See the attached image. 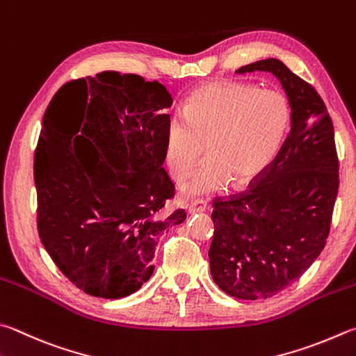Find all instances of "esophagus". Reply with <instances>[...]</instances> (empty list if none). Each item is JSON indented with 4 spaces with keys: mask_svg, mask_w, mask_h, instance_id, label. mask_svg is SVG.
<instances>
[{
    "mask_svg": "<svg viewBox=\"0 0 356 356\" xmlns=\"http://www.w3.org/2000/svg\"><path fill=\"white\" fill-rule=\"evenodd\" d=\"M207 210V204L204 202V200H195V202H191L188 205V213H202Z\"/></svg>",
    "mask_w": 356,
    "mask_h": 356,
    "instance_id": "esophagus-1",
    "label": "esophagus"
}]
</instances>
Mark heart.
Segmentation results:
<instances>
[{"label": "heart", "mask_w": 356, "mask_h": 356, "mask_svg": "<svg viewBox=\"0 0 356 356\" xmlns=\"http://www.w3.org/2000/svg\"><path fill=\"white\" fill-rule=\"evenodd\" d=\"M288 101L275 90L213 81L193 90L185 116L171 113L165 126V163L180 182L205 156L211 160L184 185L195 197L254 182L280 151L289 129Z\"/></svg>", "instance_id": "obj_1"}]
</instances>
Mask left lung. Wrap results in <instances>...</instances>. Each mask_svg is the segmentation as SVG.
I'll use <instances>...</instances> for the list:
<instances>
[{"label": "left lung", "mask_w": 356, "mask_h": 356, "mask_svg": "<svg viewBox=\"0 0 356 356\" xmlns=\"http://www.w3.org/2000/svg\"><path fill=\"white\" fill-rule=\"evenodd\" d=\"M266 71L291 107V131L255 186L215 202L210 273L225 294L268 299L296 282L324 249L339 186L334 131L318 92L279 59L238 74Z\"/></svg>", "instance_id": "obj_1"}]
</instances>
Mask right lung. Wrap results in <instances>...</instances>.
I'll return each mask as SVG.
<instances>
[{
	"mask_svg": "<svg viewBox=\"0 0 356 356\" xmlns=\"http://www.w3.org/2000/svg\"><path fill=\"white\" fill-rule=\"evenodd\" d=\"M163 83L102 71L59 88L34 159L44 249L83 293L121 299L154 273L159 238L185 221L165 215L174 184L163 168Z\"/></svg>",
	"mask_w": 356,
	"mask_h": 356,
	"instance_id": "right-lung-1",
	"label": "right lung"
}]
</instances>
